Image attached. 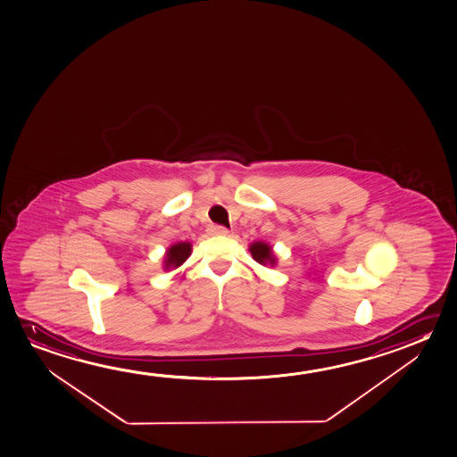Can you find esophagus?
Here are the masks:
<instances>
[{
    "label": "esophagus",
    "mask_w": 457,
    "mask_h": 457,
    "mask_svg": "<svg viewBox=\"0 0 457 457\" xmlns=\"http://www.w3.org/2000/svg\"><path fill=\"white\" fill-rule=\"evenodd\" d=\"M208 230H210L211 235H227L228 233V228L224 225H210Z\"/></svg>",
    "instance_id": "34e87169"
}]
</instances>
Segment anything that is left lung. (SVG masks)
<instances>
[{
	"instance_id": "left-lung-1",
	"label": "left lung",
	"mask_w": 457,
	"mask_h": 457,
	"mask_svg": "<svg viewBox=\"0 0 457 457\" xmlns=\"http://www.w3.org/2000/svg\"><path fill=\"white\" fill-rule=\"evenodd\" d=\"M251 253H253V261L259 262L262 265H265V263L275 265V257L271 253V247L262 241H255L251 245Z\"/></svg>"
}]
</instances>
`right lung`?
Returning a JSON list of instances; mask_svg holds the SVG:
<instances>
[{"label":"right lung","mask_w":457,"mask_h":457,"mask_svg":"<svg viewBox=\"0 0 457 457\" xmlns=\"http://www.w3.org/2000/svg\"><path fill=\"white\" fill-rule=\"evenodd\" d=\"M190 249H192L190 243H178V245L170 247L167 253V262H165L167 269L179 267L181 263H184L190 255Z\"/></svg>","instance_id":"obj_1"}]
</instances>
